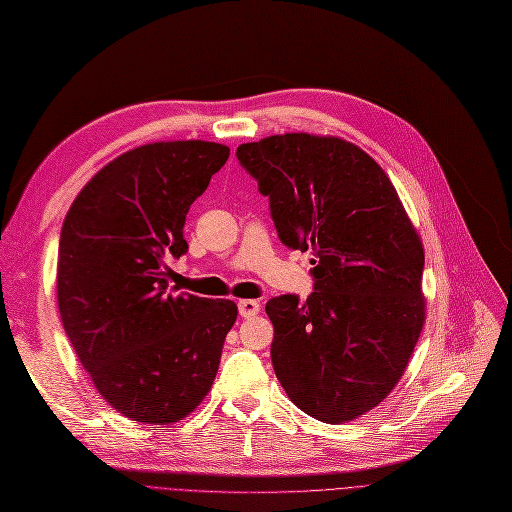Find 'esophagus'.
Returning <instances> with one entry per match:
<instances>
[{
  "label": "esophagus",
  "instance_id": "34e87169",
  "mask_svg": "<svg viewBox=\"0 0 512 512\" xmlns=\"http://www.w3.org/2000/svg\"><path fill=\"white\" fill-rule=\"evenodd\" d=\"M237 307H239L241 318H254L260 312V303L254 299H243L237 303Z\"/></svg>",
  "mask_w": 512,
  "mask_h": 512
}]
</instances>
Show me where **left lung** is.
Masks as SVG:
<instances>
[{
    "instance_id": "8db88e82",
    "label": "left lung",
    "mask_w": 512,
    "mask_h": 512,
    "mask_svg": "<svg viewBox=\"0 0 512 512\" xmlns=\"http://www.w3.org/2000/svg\"><path fill=\"white\" fill-rule=\"evenodd\" d=\"M237 158L269 196L282 243L316 265L307 301L265 307L275 376L316 421H352L395 389L421 335V237L378 162L344 138L275 134Z\"/></svg>"
}]
</instances>
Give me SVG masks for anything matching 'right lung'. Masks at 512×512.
I'll use <instances>...</instances> for the list:
<instances>
[{"mask_svg": "<svg viewBox=\"0 0 512 512\" xmlns=\"http://www.w3.org/2000/svg\"><path fill=\"white\" fill-rule=\"evenodd\" d=\"M228 156L209 141L130 149L87 181L61 226V322L106 404L136 423L170 425L200 406L237 320L232 301L166 280L168 260L188 252L185 215Z\"/></svg>", "mask_w": 512, "mask_h": 512, "instance_id": "right-lung-1", "label": "right lung"}]
</instances>
